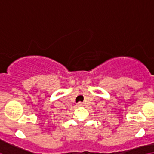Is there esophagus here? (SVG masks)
Listing matches in <instances>:
<instances>
[{
    "instance_id": "obj_1",
    "label": "esophagus",
    "mask_w": 154,
    "mask_h": 154,
    "mask_svg": "<svg viewBox=\"0 0 154 154\" xmlns=\"http://www.w3.org/2000/svg\"><path fill=\"white\" fill-rule=\"evenodd\" d=\"M77 106H78V107H83V106H84V103H82V102H79V103H77Z\"/></svg>"
}]
</instances>
